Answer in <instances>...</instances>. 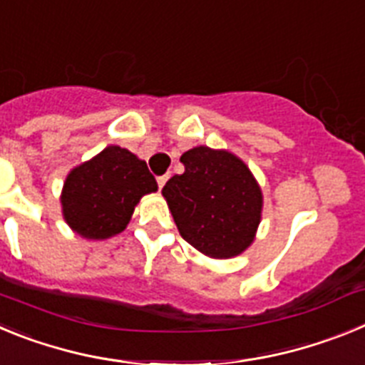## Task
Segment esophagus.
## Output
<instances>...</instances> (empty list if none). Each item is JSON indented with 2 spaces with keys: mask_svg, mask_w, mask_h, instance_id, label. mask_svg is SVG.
<instances>
[{
  "mask_svg": "<svg viewBox=\"0 0 365 365\" xmlns=\"http://www.w3.org/2000/svg\"><path fill=\"white\" fill-rule=\"evenodd\" d=\"M166 180H168V175L157 177V185H159V188H163V186L166 185Z\"/></svg>",
  "mask_w": 365,
  "mask_h": 365,
  "instance_id": "esophagus-1",
  "label": "esophagus"
}]
</instances>
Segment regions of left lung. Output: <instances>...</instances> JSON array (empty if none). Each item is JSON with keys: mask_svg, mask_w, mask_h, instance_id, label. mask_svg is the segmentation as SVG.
Segmentation results:
<instances>
[{"mask_svg": "<svg viewBox=\"0 0 365 365\" xmlns=\"http://www.w3.org/2000/svg\"><path fill=\"white\" fill-rule=\"evenodd\" d=\"M185 172L163 188L182 240L210 257L237 256L254 241L261 190L247 164L228 151L193 148L180 157Z\"/></svg>", "mask_w": 365, "mask_h": 365, "instance_id": "8db88e82", "label": "left lung"}]
</instances>
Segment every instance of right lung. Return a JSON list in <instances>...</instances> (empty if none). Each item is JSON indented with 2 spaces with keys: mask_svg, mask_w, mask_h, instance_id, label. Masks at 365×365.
Here are the masks:
<instances>
[{
  "mask_svg": "<svg viewBox=\"0 0 365 365\" xmlns=\"http://www.w3.org/2000/svg\"><path fill=\"white\" fill-rule=\"evenodd\" d=\"M155 190L157 180L144 160L124 148L109 146L67 175L63 217L87 240H106L124 230L135 205Z\"/></svg>",
  "mask_w": 365,
  "mask_h": 365,
  "instance_id": "right-lung-1",
  "label": "right lung"
}]
</instances>
